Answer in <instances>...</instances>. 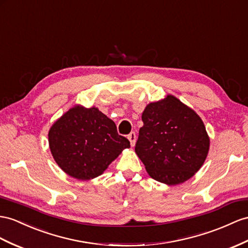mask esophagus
Instances as JSON below:
<instances>
[{"mask_svg": "<svg viewBox=\"0 0 248 248\" xmlns=\"http://www.w3.org/2000/svg\"><path fill=\"white\" fill-rule=\"evenodd\" d=\"M128 139L130 140L132 147H134L135 141H136V133L135 132H131L130 134L128 135Z\"/></svg>", "mask_w": 248, "mask_h": 248, "instance_id": "esophagus-1", "label": "esophagus"}]
</instances>
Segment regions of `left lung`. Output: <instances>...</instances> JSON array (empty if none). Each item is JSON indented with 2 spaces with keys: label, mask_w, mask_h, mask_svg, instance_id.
<instances>
[{
  "label": "left lung",
  "mask_w": 248,
  "mask_h": 248,
  "mask_svg": "<svg viewBox=\"0 0 248 248\" xmlns=\"http://www.w3.org/2000/svg\"><path fill=\"white\" fill-rule=\"evenodd\" d=\"M142 122L135 152L152 178L175 186L198 172L209 149L198 114L169 95L147 106Z\"/></svg>",
  "instance_id": "obj_1"
}]
</instances>
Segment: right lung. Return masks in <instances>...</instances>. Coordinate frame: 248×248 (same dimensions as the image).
Returning <instances> with one entry per match:
<instances>
[{
  "instance_id": "right-lung-1",
  "label": "right lung",
  "mask_w": 248,
  "mask_h": 248,
  "mask_svg": "<svg viewBox=\"0 0 248 248\" xmlns=\"http://www.w3.org/2000/svg\"><path fill=\"white\" fill-rule=\"evenodd\" d=\"M48 136L56 163L78 180L99 176L124 149L130 148L113 120L97 108H72L52 125Z\"/></svg>"
}]
</instances>
